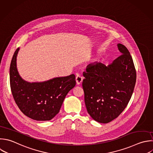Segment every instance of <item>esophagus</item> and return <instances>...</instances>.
<instances>
[{
  "label": "esophagus",
  "mask_w": 153,
  "mask_h": 153,
  "mask_svg": "<svg viewBox=\"0 0 153 153\" xmlns=\"http://www.w3.org/2000/svg\"><path fill=\"white\" fill-rule=\"evenodd\" d=\"M82 79H83V78L82 76L79 75H78L76 76V84L78 85L79 84H81L82 82Z\"/></svg>",
  "instance_id": "34e87169"
}]
</instances>
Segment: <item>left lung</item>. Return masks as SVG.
Here are the masks:
<instances>
[{"instance_id":"left-lung-1","label":"left lung","mask_w":153,"mask_h":153,"mask_svg":"<svg viewBox=\"0 0 153 153\" xmlns=\"http://www.w3.org/2000/svg\"><path fill=\"white\" fill-rule=\"evenodd\" d=\"M121 54L105 66L96 62L83 73L84 101L88 113L95 121L108 123L117 118L127 106L134 88L136 72L132 57L123 45H117Z\"/></svg>"}]
</instances>
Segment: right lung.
Returning <instances> with one entry per match:
<instances>
[{
  "label": "right lung",
  "instance_id": "obj_1",
  "mask_svg": "<svg viewBox=\"0 0 153 153\" xmlns=\"http://www.w3.org/2000/svg\"><path fill=\"white\" fill-rule=\"evenodd\" d=\"M19 50L17 48L14 54L10 69L14 99L20 111L28 117L37 121L50 120L59 112L66 96L75 86V76L72 74L43 82H27L20 76L17 69Z\"/></svg>",
  "mask_w": 153,
  "mask_h": 153
}]
</instances>
